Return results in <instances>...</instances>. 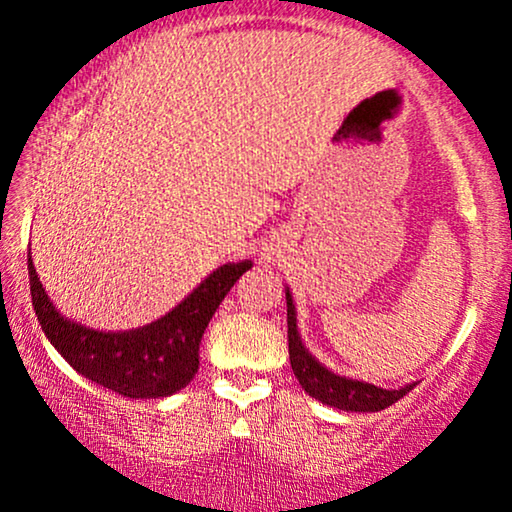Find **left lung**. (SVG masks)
I'll return each mask as SVG.
<instances>
[{"label": "left lung", "instance_id": "obj_1", "mask_svg": "<svg viewBox=\"0 0 512 512\" xmlns=\"http://www.w3.org/2000/svg\"><path fill=\"white\" fill-rule=\"evenodd\" d=\"M286 324H289V359L293 375L298 377L305 394L317 398L319 403L347 412H380L415 389L417 382L405 384L401 389L375 387V384L333 373L324 363H319V359H314L310 349L305 347L303 338H300L296 305H293L289 286H286Z\"/></svg>", "mask_w": 512, "mask_h": 512}]
</instances>
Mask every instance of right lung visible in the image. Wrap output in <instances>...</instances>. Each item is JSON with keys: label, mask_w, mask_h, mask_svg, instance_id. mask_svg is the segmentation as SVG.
Masks as SVG:
<instances>
[{"label": "right lung", "mask_w": 512, "mask_h": 512, "mask_svg": "<svg viewBox=\"0 0 512 512\" xmlns=\"http://www.w3.org/2000/svg\"><path fill=\"white\" fill-rule=\"evenodd\" d=\"M251 265L226 263L209 272L177 307L151 324L132 331H97L65 317L53 305L27 254L32 305L41 331L76 373L125 398H165L193 380L209 319Z\"/></svg>", "instance_id": "1"}]
</instances>
